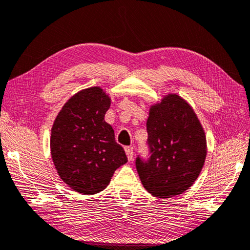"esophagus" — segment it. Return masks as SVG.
Returning <instances> with one entry per match:
<instances>
[{"instance_id": "obj_1", "label": "esophagus", "mask_w": 250, "mask_h": 250, "mask_svg": "<svg viewBox=\"0 0 250 250\" xmlns=\"http://www.w3.org/2000/svg\"><path fill=\"white\" fill-rule=\"evenodd\" d=\"M125 150L126 157H128V160L129 161L133 160V147H131V146H125Z\"/></svg>"}]
</instances>
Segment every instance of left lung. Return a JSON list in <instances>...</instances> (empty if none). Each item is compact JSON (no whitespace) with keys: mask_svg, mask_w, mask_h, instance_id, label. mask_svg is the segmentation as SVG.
<instances>
[{"mask_svg":"<svg viewBox=\"0 0 250 250\" xmlns=\"http://www.w3.org/2000/svg\"><path fill=\"white\" fill-rule=\"evenodd\" d=\"M149 158L135 160L141 182L153 196L169 198L190 188L206 158V136L196 114L177 94L151 106L146 124Z\"/></svg>","mask_w":250,"mask_h":250,"instance_id":"1","label":"left lung"}]
</instances>
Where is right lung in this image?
<instances>
[{"mask_svg":"<svg viewBox=\"0 0 250 250\" xmlns=\"http://www.w3.org/2000/svg\"><path fill=\"white\" fill-rule=\"evenodd\" d=\"M110 99L99 86L82 90L68 100L54 121L51 154L57 173L68 187L82 194H96L128 161L104 120Z\"/></svg>","mask_w":250,"mask_h":250,"instance_id":"1","label":"right lung"}]
</instances>
